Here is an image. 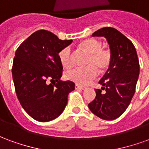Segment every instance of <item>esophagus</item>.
<instances>
[{
	"label": "esophagus",
	"mask_w": 149,
	"mask_h": 149,
	"mask_svg": "<svg viewBox=\"0 0 149 149\" xmlns=\"http://www.w3.org/2000/svg\"><path fill=\"white\" fill-rule=\"evenodd\" d=\"M75 88H76V89H80V90H84V88H85V87H84V86H81V85H79V84H76V85H75Z\"/></svg>",
	"instance_id": "obj_1"
}]
</instances>
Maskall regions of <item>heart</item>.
<instances>
[{
  "label": "heart",
  "instance_id": "b5f03b06",
  "mask_svg": "<svg viewBox=\"0 0 149 149\" xmlns=\"http://www.w3.org/2000/svg\"><path fill=\"white\" fill-rule=\"evenodd\" d=\"M80 49L88 54L85 68H73L65 73V78L79 84H88L93 81L99 72H104L109 68L112 63L110 50L102 48V43L96 39H88L80 44ZM58 57L62 66L71 68L73 64L71 49L65 47L59 52Z\"/></svg>",
  "mask_w": 149,
  "mask_h": 149
}]
</instances>
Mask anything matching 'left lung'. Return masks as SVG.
<instances>
[{
  "mask_svg": "<svg viewBox=\"0 0 149 149\" xmlns=\"http://www.w3.org/2000/svg\"><path fill=\"white\" fill-rule=\"evenodd\" d=\"M93 37H104L109 45L112 63L96 89V97L88 108L98 117L112 120L121 116L131 102L140 73V65L133 44L114 28L96 31Z\"/></svg>",
  "mask_w": 149,
  "mask_h": 149,
  "instance_id": "8db88e82",
  "label": "left lung"
}]
</instances>
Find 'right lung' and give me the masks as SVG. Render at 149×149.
<instances>
[{"label": "right lung", "mask_w": 149, "mask_h": 149, "mask_svg": "<svg viewBox=\"0 0 149 149\" xmlns=\"http://www.w3.org/2000/svg\"><path fill=\"white\" fill-rule=\"evenodd\" d=\"M72 42L42 29L28 37L15 52L12 73L17 97L37 121L58 117L68 103V93L75 89L72 81L60 80L63 66L58 53Z\"/></svg>", "instance_id": "obj_1"}]
</instances>
